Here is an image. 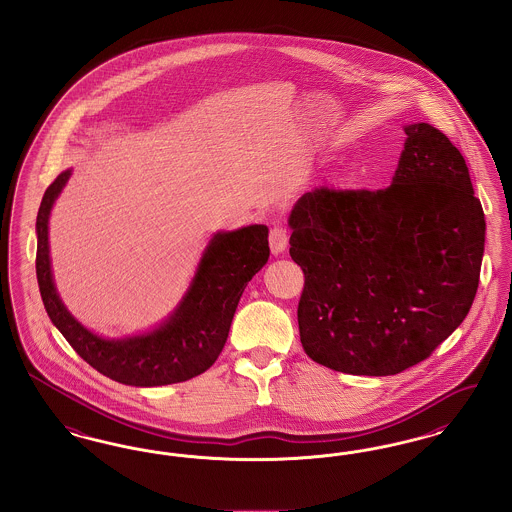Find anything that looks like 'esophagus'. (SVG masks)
<instances>
[{"label": "esophagus", "mask_w": 512, "mask_h": 512, "mask_svg": "<svg viewBox=\"0 0 512 512\" xmlns=\"http://www.w3.org/2000/svg\"><path fill=\"white\" fill-rule=\"evenodd\" d=\"M287 243H289L287 229H285L283 225L275 223V225L271 227V231H269V248H271V252H273L275 256H277V254H281V252H285Z\"/></svg>", "instance_id": "34e87169"}]
</instances>
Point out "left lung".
<instances>
[{"instance_id":"8db88e82","label":"left lung","mask_w":512,"mask_h":512,"mask_svg":"<svg viewBox=\"0 0 512 512\" xmlns=\"http://www.w3.org/2000/svg\"><path fill=\"white\" fill-rule=\"evenodd\" d=\"M405 134L390 187H319L290 212L300 342L333 371L388 377L421 363L478 290L486 220L467 162L430 124Z\"/></svg>"}]
</instances>
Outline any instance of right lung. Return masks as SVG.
<instances>
[{
  "label": "right lung",
  "instance_id": "obj_1",
  "mask_svg": "<svg viewBox=\"0 0 512 512\" xmlns=\"http://www.w3.org/2000/svg\"><path fill=\"white\" fill-rule=\"evenodd\" d=\"M68 178L70 170H65L45 189L36 220V275L45 312L53 325L93 369L122 384H176L210 369L222 354L248 281L266 266V225L216 233L206 246L193 283L176 312L151 333L107 340L88 331L70 315L53 285L47 223L53 202Z\"/></svg>",
  "mask_w": 512,
  "mask_h": 512
}]
</instances>
